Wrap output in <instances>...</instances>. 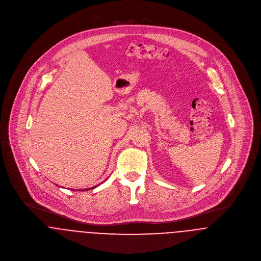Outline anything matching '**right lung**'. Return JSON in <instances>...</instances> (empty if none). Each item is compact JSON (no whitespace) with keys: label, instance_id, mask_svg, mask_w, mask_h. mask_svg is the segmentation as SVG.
<instances>
[{"label":"right lung","instance_id":"1","mask_svg":"<svg viewBox=\"0 0 261 261\" xmlns=\"http://www.w3.org/2000/svg\"><path fill=\"white\" fill-rule=\"evenodd\" d=\"M92 188L94 189V188H96V186H94V187H92ZM90 189H91V188H90ZM86 190H89V189H86ZM83 191H84V190H83Z\"/></svg>","mask_w":261,"mask_h":261}]
</instances>
